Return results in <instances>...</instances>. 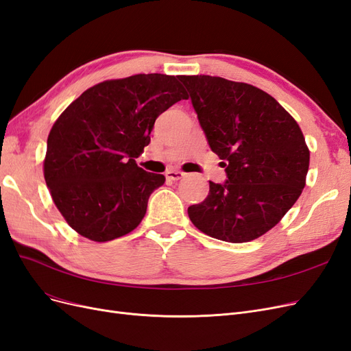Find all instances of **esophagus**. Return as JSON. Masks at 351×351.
<instances>
[{"label":"esophagus","mask_w":351,"mask_h":351,"mask_svg":"<svg viewBox=\"0 0 351 351\" xmlns=\"http://www.w3.org/2000/svg\"><path fill=\"white\" fill-rule=\"evenodd\" d=\"M165 177H167L168 180H171V182H178V180L184 178L186 174L182 173V171H176V169H169V171L165 173Z\"/></svg>","instance_id":"1"}]
</instances>
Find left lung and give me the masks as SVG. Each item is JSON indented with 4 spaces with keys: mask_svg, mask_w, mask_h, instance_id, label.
Listing matches in <instances>:
<instances>
[{
    "mask_svg": "<svg viewBox=\"0 0 351 351\" xmlns=\"http://www.w3.org/2000/svg\"><path fill=\"white\" fill-rule=\"evenodd\" d=\"M208 145L226 167L224 183L187 214L205 234L230 243L261 237L302 195L309 169L299 124L271 95L222 77L180 76Z\"/></svg>",
    "mask_w": 351,
    "mask_h": 351,
    "instance_id": "obj_1",
    "label": "left lung"
}]
</instances>
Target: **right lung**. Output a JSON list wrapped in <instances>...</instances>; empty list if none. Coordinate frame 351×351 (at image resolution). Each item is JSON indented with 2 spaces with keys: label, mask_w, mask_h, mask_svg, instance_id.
Segmentation results:
<instances>
[{
  "label": "right lung",
  "mask_w": 351,
  "mask_h": 351,
  "mask_svg": "<svg viewBox=\"0 0 351 351\" xmlns=\"http://www.w3.org/2000/svg\"><path fill=\"white\" fill-rule=\"evenodd\" d=\"M186 98L174 76L136 74L95 84L58 117L44 176L74 231L104 243L141 224L147 199L165 177L145 171L134 158L149 145L156 117Z\"/></svg>",
  "instance_id": "obj_1"
}]
</instances>
